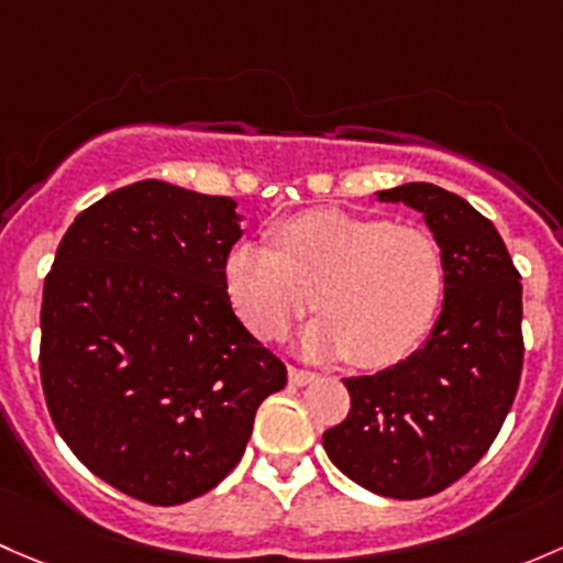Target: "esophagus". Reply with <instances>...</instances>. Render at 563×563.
<instances>
[{
	"label": "esophagus",
	"mask_w": 563,
	"mask_h": 563,
	"mask_svg": "<svg viewBox=\"0 0 563 563\" xmlns=\"http://www.w3.org/2000/svg\"><path fill=\"white\" fill-rule=\"evenodd\" d=\"M287 376H289V385L295 387H303V385H311V382H317V374H311V371H303V368H295V366H289Z\"/></svg>",
	"instance_id": "obj_1"
}]
</instances>
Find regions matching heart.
I'll return each instance as SVG.
<instances>
[{
    "mask_svg": "<svg viewBox=\"0 0 563 563\" xmlns=\"http://www.w3.org/2000/svg\"><path fill=\"white\" fill-rule=\"evenodd\" d=\"M265 243H239L224 260V289L257 339H279L309 311L298 346L357 368L404 361L437 317L444 289L439 243L420 228L320 208L287 219Z\"/></svg>",
    "mask_w": 563,
    "mask_h": 563,
    "instance_id": "obj_1",
    "label": "heart"
}]
</instances>
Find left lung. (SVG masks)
I'll use <instances>...</instances> for the list:
<instances>
[{
    "label": "left lung",
    "mask_w": 563,
    "mask_h": 563,
    "mask_svg": "<svg viewBox=\"0 0 563 563\" xmlns=\"http://www.w3.org/2000/svg\"><path fill=\"white\" fill-rule=\"evenodd\" d=\"M422 213L444 265L442 311L407 361L350 376L352 409L324 453L361 488L426 498L494 444L523 368V287L501 235L463 197L426 181L376 192Z\"/></svg>",
    "instance_id": "1"
}]
</instances>
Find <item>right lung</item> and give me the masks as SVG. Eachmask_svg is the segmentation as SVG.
Masks as SVG:
<instances>
[{"label": "right lung", "instance_id": "1", "mask_svg": "<svg viewBox=\"0 0 563 563\" xmlns=\"http://www.w3.org/2000/svg\"><path fill=\"white\" fill-rule=\"evenodd\" d=\"M235 206L156 178L115 189L75 217L43 287L56 431L89 472L156 507L217 488L287 385L224 289Z\"/></svg>", "mask_w": 563, "mask_h": 563}]
</instances>
